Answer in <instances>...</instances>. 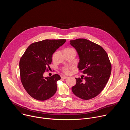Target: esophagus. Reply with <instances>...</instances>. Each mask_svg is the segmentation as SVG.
<instances>
[{"mask_svg": "<svg viewBox=\"0 0 130 130\" xmlns=\"http://www.w3.org/2000/svg\"><path fill=\"white\" fill-rule=\"evenodd\" d=\"M62 79H66L67 78V77H66V76H63V77H62Z\"/></svg>", "mask_w": 130, "mask_h": 130, "instance_id": "obj_1", "label": "esophagus"}]
</instances>
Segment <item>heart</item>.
Listing matches in <instances>:
<instances>
[{"label": "heart", "mask_w": 130, "mask_h": 130, "mask_svg": "<svg viewBox=\"0 0 130 130\" xmlns=\"http://www.w3.org/2000/svg\"><path fill=\"white\" fill-rule=\"evenodd\" d=\"M66 49H71V48H67ZM70 68H69V67H64L62 69V71L65 74H66V75H68V74L70 73Z\"/></svg>", "instance_id": "obj_1"}]
</instances>
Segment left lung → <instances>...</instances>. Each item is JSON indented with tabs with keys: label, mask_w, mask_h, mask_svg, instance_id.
<instances>
[{
	"label": "left lung",
	"mask_w": 130,
	"mask_h": 130,
	"mask_svg": "<svg viewBox=\"0 0 130 130\" xmlns=\"http://www.w3.org/2000/svg\"><path fill=\"white\" fill-rule=\"evenodd\" d=\"M79 55V70L84 78H76L73 93L83 100L98 96L105 86L110 76L112 65L105 50L100 45L85 39L70 41Z\"/></svg>",
	"instance_id": "left-lung-1"
}]
</instances>
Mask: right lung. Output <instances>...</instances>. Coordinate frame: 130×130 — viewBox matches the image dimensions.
I'll return each instance as SVG.
<instances>
[{
  "mask_svg": "<svg viewBox=\"0 0 130 130\" xmlns=\"http://www.w3.org/2000/svg\"><path fill=\"white\" fill-rule=\"evenodd\" d=\"M66 40H45L31 44L20 61L22 83L28 94L34 99L44 101L52 97L57 91L61 77L55 74L44 78L49 69L53 53L63 45Z\"/></svg>",
  "mask_w": 130,
  "mask_h": 130,
  "instance_id": "right-lung-1",
  "label": "right lung"
}]
</instances>
